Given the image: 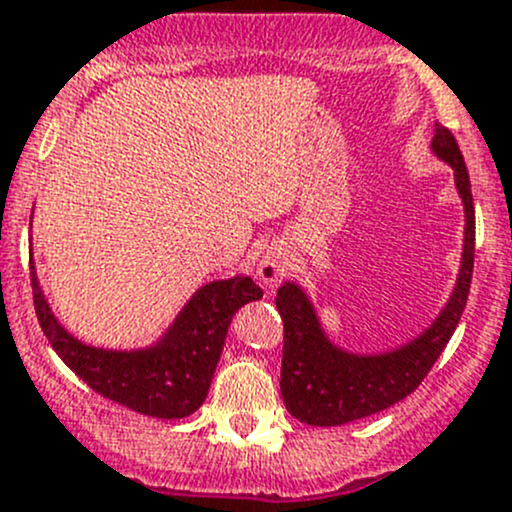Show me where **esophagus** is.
<instances>
[{"label": "esophagus", "instance_id": "1", "mask_svg": "<svg viewBox=\"0 0 512 512\" xmlns=\"http://www.w3.org/2000/svg\"><path fill=\"white\" fill-rule=\"evenodd\" d=\"M282 275H285V262H282L280 257H265V260L260 262V277L267 285L280 282Z\"/></svg>", "mask_w": 512, "mask_h": 512}]
</instances>
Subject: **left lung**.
Wrapping results in <instances>:
<instances>
[{
  "label": "left lung",
  "instance_id": "8db88e82",
  "mask_svg": "<svg viewBox=\"0 0 512 512\" xmlns=\"http://www.w3.org/2000/svg\"><path fill=\"white\" fill-rule=\"evenodd\" d=\"M433 153L451 163L456 188L466 208V240L456 289L436 322L406 347L376 356H356L334 347L324 337L307 294L292 282L277 289L275 304L285 322L280 391L287 411L309 426H342L389 406L418 389L431 366L456 332L471 292L473 255H476V210L471 178L456 138L436 123Z\"/></svg>",
  "mask_w": 512,
  "mask_h": 512
}]
</instances>
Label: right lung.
I'll list each match as a JSON object with an SVG mask.
<instances>
[{"instance_id": "right-lung-1", "label": "right lung", "mask_w": 512, "mask_h": 512, "mask_svg": "<svg viewBox=\"0 0 512 512\" xmlns=\"http://www.w3.org/2000/svg\"><path fill=\"white\" fill-rule=\"evenodd\" d=\"M32 265L34 309L41 332L64 364L103 399L153 418H185L203 406L223 354L232 314L262 297L250 277L200 287L163 339L138 352H106L71 337L51 314Z\"/></svg>"}]
</instances>
